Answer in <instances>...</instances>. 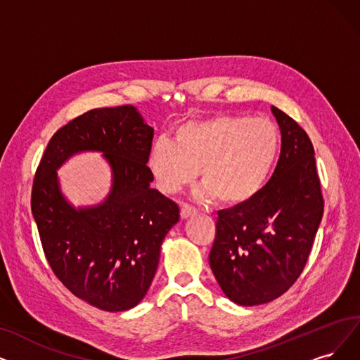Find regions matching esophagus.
I'll use <instances>...</instances> for the list:
<instances>
[{
  "instance_id": "obj_1",
  "label": "esophagus",
  "mask_w": 360,
  "mask_h": 360,
  "mask_svg": "<svg viewBox=\"0 0 360 360\" xmlns=\"http://www.w3.org/2000/svg\"><path fill=\"white\" fill-rule=\"evenodd\" d=\"M198 211L195 207L189 205V204H181V211H180V215L181 219H189L192 217V215H195Z\"/></svg>"
}]
</instances>
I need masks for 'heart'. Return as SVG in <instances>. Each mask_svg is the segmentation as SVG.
<instances>
[{
	"mask_svg": "<svg viewBox=\"0 0 360 360\" xmlns=\"http://www.w3.org/2000/svg\"><path fill=\"white\" fill-rule=\"evenodd\" d=\"M281 131L269 120L248 115H215L179 125L172 140H158L148 156L156 188L172 195L192 183L196 198L227 208L242 207L269 184L281 156Z\"/></svg>",
	"mask_w": 360,
	"mask_h": 360,
	"instance_id": "1",
	"label": "heart"
}]
</instances>
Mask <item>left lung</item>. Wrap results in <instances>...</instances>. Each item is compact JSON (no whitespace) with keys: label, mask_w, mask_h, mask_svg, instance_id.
<instances>
[{"label":"left lung","mask_w":360,"mask_h":360,"mask_svg":"<svg viewBox=\"0 0 360 360\" xmlns=\"http://www.w3.org/2000/svg\"><path fill=\"white\" fill-rule=\"evenodd\" d=\"M282 146L266 189L219 211L210 266L226 297L258 306L288 291L303 271L323 215L314 149L291 117L271 106Z\"/></svg>","instance_id":"1"}]
</instances>
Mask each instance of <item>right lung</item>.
I'll return each instance as SVG.
<instances>
[{"label": "right lung", "mask_w": 360, "mask_h": 360, "mask_svg": "<svg viewBox=\"0 0 360 360\" xmlns=\"http://www.w3.org/2000/svg\"><path fill=\"white\" fill-rule=\"evenodd\" d=\"M152 139L134 106L93 109L51 137L35 174L31 208L49 264L72 294L106 311L130 310L146 295L180 220L179 205L150 188ZM82 151L104 153L112 186L100 205L75 209L56 169Z\"/></svg>", "instance_id": "obj_1"}]
</instances>
